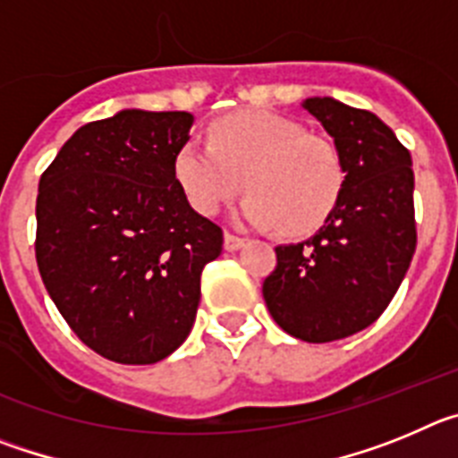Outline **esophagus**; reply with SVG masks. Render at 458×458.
I'll use <instances>...</instances> for the list:
<instances>
[{
  "instance_id": "obj_1",
  "label": "esophagus",
  "mask_w": 458,
  "mask_h": 458,
  "mask_svg": "<svg viewBox=\"0 0 458 458\" xmlns=\"http://www.w3.org/2000/svg\"><path fill=\"white\" fill-rule=\"evenodd\" d=\"M242 245H245V238L233 236V233H229V232L225 233V250H226V252H236V250H241Z\"/></svg>"
}]
</instances>
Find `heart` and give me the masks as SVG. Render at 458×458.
<instances>
[{"instance_id": "obj_1", "label": "heart", "mask_w": 458, "mask_h": 458, "mask_svg": "<svg viewBox=\"0 0 458 458\" xmlns=\"http://www.w3.org/2000/svg\"><path fill=\"white\" fill-rule=\"evenodd\" d=\"M174 174L201 216H216L245 183L250 192L236 210L238 222L277 225L284 233L321 226L344 188V163L333 141L268 109L213 123L208 144L188 141L179 148Z\"/></svg>"}]
</instances>
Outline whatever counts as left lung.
<instances>
[{
    "mask_svg": "<svg viewBox=\"0 0 458 458\" xmlns=\"http://www.w3.org/2000/svg\"><path fill=\"white\" fill-rule=\"evenodd\" d=\"M335 140L344 188L311 238L275 248L264 279L270 317L291 337L326 344L351 337L386 311L418 245L412 160L376 114L335 98H307Z\"/></svg>",
    "mask_w": 458,
    "mask_h": 458,
    "instance_id": "left-lung-1",
    "label": "left lung"
}]
</instances>
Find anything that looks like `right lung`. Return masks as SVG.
I'll use <instances>...</instances> for the list:
<instances>
[{
	"instance_id": "add662e5",
	"label": "right lung",
	"mask_w": 458,
	"mask_h": 458,
	"mask_svg": "<svg viewBox=\"0 0 458 458\" xmlns=\"http://www.w3.org/2000/svg\"><path fill=\"white\" fill-rule=\"evenodd\" d=\"M192 114L123 109L82 125L43 172L36 264L71 330L119 365H153L192 330L201 270L222 229L199 216L174 163Z\"/></svg>"
}]
</instances>
